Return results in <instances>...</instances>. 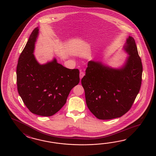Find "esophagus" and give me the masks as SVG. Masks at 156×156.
<instances>
[{"label":"esophagus","mask_w":156,"mask_h":156,"mask_svg":"<svg viewBox=\"0 0 156 156\" xmlns=\"http://www.w3.org/2000/svg\"><path fill=\"white\" fill-rule=\"evenodd\" d=\"M84 75H85V73L83 71H80V79H81L84 76Z\"/></svg>","instance_id":"1"}]
</instances>
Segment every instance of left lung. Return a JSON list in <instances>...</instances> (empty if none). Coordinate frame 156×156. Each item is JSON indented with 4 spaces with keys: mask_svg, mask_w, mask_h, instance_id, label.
<instances>
[{
    "mask_svg": "<svg viewBox=\"0 0 156 156\" xmlns=\"http://www.w3.org/2000/svg\"><path fill=\"white\" fill-rule=\"evenodd\" d=\"M124 50L129 54L119 69L90 61L81 79L86 104L99 119L119 118L127 113L139 93L143 67L135 40L129 36Z\"/></svg>",
    "mask_w": 156,
    "mask_h": 156,
    "instance_id": "8db88e82",
    "label": "left lung"
}]
</instances>
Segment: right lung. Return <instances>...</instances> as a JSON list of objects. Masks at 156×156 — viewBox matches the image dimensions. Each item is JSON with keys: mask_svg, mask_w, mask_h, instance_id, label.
<instances>
[{"mask_svg": "<svg viewBox=\"0 0 156 156\" xmlns=\"http://www.w3.org/2000/svg\"><path fill=\"white\" fill-rule=\"evenodd\" d=\"M38 34L37 27L19 57L17 89L30 112L50 116L62 108L70 91L79 83V70L66 68L57 63L56 58L40 65L33 53Z\"/></svg>", "mask_w": 156, "mask_h": 156, "instance_id": "1", "label": "right lung"}]
</instances>
